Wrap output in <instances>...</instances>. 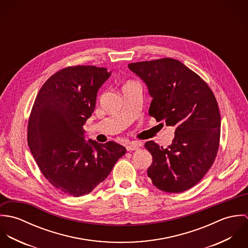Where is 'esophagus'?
<instances>
[{
    "mask_svg": "<svg viewBox=\"0 0 248 248\" xmlns=\"http://www.w3.org/2000/svg\"><path fill=\"white\" fill-rule=\"evenodd\" d=\"M141 142H130L127 146L126 149L127 151H136L138 150L140 147H141Z\"/></svg>",
    "mask_w": 248,
    "mask_h": 248,
    "instance_id": "esophagus-1",
    "label": "esophagus"
}]
</instances>
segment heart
I'll return each mask as SVG.
<instances>
[{
  "label": "heart",
  "instance_id": "heart-1",
  "mask_svg": "<svg viewBox=\"0 0 248 248\" xmlns=\"http://www.w3.org/2000/svg\"><path fill=\"white\" fill-rule=\"evenodd\" d=\"M128 84H133V82H129ZM126 85H127V84H126Z\"/></svg>",
  "mask_w": 248,
  "mask_h": 248
}]
</instances>
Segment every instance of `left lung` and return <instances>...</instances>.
Instances as JSON below:
<instances>
[{
	"label": "left lung",
	"instance_id": "obj_1",
	"mask_svg": "<svg viewBox=\"0 0 248 248\" xmlns=\"http://www.w3.org/2000/svg\"><path fill=\"white\" fill-rule=\"evenodd\" d=\"M128 67L143 80L153 98L149 114L176 128L167 148L152 140L145 143L153 156L148 177L161 191H186L205 176L218 150L220 115L216 97L196 72L176 59Z\"/></svg>",
	"mask_w": 248,
	"mask_h": 248
}]
</instances>
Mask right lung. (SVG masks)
Instances as JSON below:
<instances>
[{
	"label": "right lung",
	"mask_w": 248,
	"mask_h": 248,
	"mask_svg": "<svg viewBox=\"0 0 248 248\" xmlns=\"http://www.w3.org/2000/svg\"><path fill=\"white\" fill-rule=\"evenodd\" d=\"M109 76L105 68L68 67L50 76L36 96L29 119V147L42 174L67 195L91 193L126 153L116 142L85 140L83 126Z\"/></svg>",
	"instance_id": "obj_1"
}]
</instances>
